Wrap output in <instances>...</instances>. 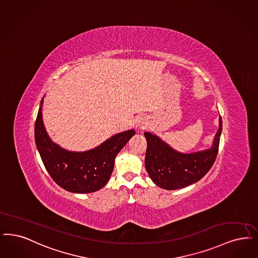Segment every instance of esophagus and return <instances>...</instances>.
<instances>
[{
	"mask_svg": "<svg viewBox=\"0 0 258 258\" xmlns=\"http://www.w3.org/2000/svg\"><path fill=\"white\" fill-rule=\"evenodd\" d=\"M146 126H147L146 120L142 119V118H140L139 120H137V122H136V127H138L139 130H144Z\"/></svg>",
	"mask_w": 258,
	"mask_h": 258,
	"instance_id": "1",
	"label": "esophagus"
}]
</instances>
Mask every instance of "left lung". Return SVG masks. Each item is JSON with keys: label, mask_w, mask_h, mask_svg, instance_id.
<instances>
[{"label": "left lung", "mask_w": 258, "mask_h": 258, "mask_svg": "<svg viewBox=\"0 0 258 258\" xmlns=\"http://www.w3.org/2000/svg\"><path fill=\"white\" fill-rule=\"evenodd\" d=\"M222 118L212 146L206 150L190 154L179 153L152 133H144L147 140L145 167L155 184L166 190H175L193 184L203 178L216 159Z\"/></svg>", "instance_id": "obj_1"}]
</instances>
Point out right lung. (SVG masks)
<instances>
[{
  "label": "right lung",
  "mask_w": 258,
  "mask_h": 258,
  "mask_svg": "<svg viewBox=\"0 0 258 258\" xmlns=\"http://www.w3.org/2000/svg\"><path fill=\"white\" fill-rule=\"evenodd\" d=\"M42 98L34 125V139L42 161L57 185L72 193H92L107 183L116 155L135 134L128 130L115 134L98 147L71 152L54 143L47 134L42 117Z\"/></svg>",
  "instance_id": "1"
}]
</instances>
